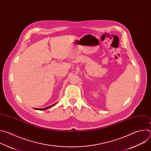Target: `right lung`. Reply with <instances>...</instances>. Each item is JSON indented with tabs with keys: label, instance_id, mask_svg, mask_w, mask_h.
<instances>
[{
	"label": "right lung",
	"instance_id": "1",
	"mask_svg": "<svg viewBox=\"0 0 151 151\" xmlns=\"http://www.w3.org/2000/svg\"><path fill=\"white\" fill-rule=\"evenodd\" d=\"M55 104H56V103H55V104H52V105H51V106H48V107H45V108H42V109H40V108H37V109H36V108H35V109H37V110H40V111H42V110H45V109H47L50 108V107H52V106H54Z\"/></svg>",
	"mask_w": 151,
	"mask_h": 151
}]
</instances>
